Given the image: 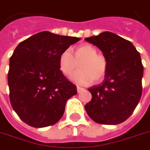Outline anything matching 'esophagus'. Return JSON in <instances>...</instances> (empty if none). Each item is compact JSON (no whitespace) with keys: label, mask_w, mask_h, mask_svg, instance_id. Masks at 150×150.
<instances>
[{"label":"esophagus","mask_w":150,"mask_h":150,"mask_svg":"<svg viewBox=\"0 0 150 150\" xmlns=\"http://www.w3.org/2000/svg\"><path fill=\"white\" fill-rule=\"evenodd\" d=\"M76 89H77V92H78V93H81V91H83V90H84V88H81V87H77V88H76Z\"/></svg>","instance_id":"obj_1"}]
</instances>
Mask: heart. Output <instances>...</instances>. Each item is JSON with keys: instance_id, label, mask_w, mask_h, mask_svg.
<instances>
[{"instance_id": "obj_1", "label": "heart", "mask_w": 150, "mask_h": 150, "mask_svg": "<svg viewBox=\"0 0 150 150\" xmlns=\"http://www.w3.org/2000/svg\"><path fill=\"white\" fill-rule=\"evenodd\" d=\"M79 64L80 70L71 79L77 84L87 85L100 82L107 74L108 62L104 54L97 53V49L90 44L78 46L72 54L69 49L64 50L59 57V68L65 76H70Z\"/></svg>"}]
</instances>
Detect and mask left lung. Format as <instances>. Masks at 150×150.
I'll return each mask as SVG.
<instances>
[{
	"instance_id": "1",
	"label": "left lung",
	"mask_w": 150,
	"mask_h": 150,
	"mask_svg": "<svg viewBox=\"0 0 150 150\" xmlns=\"http://www.w3.org/2000/svg\"><path fill=\"white\" fill-rule=\"evenodd\" d=\"M85 40L98 47L108 62L103 81L88 88L92 99L85 105L87 114L100 124H119L132 115L142 96L140 53L129 41L111 32Z\"/></svg>"
}]
</instances>
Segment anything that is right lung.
I'll use <instances>...</instances> for the list:
<instances>
[{
	"mask_svg": "<svg viewBox=\"0 0 150 150\" xmlns=\"http://www.w3.org/2000/svg\"><path fill=\"white\" fill-rule=\"evenodd\" d=\"M79 40L43 31L16 47L8 74L9 99L28 125H54L63 115L67 101L77 94L76 86L60 70L59 57Z\"/></svg>",
	"mask_w": 150,
	"mask_h": 150,
	"instance_id": "obj_1",
	"label": "right lung"
}]
</instances>
